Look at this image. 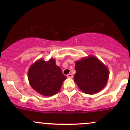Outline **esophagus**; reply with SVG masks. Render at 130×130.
<instances>
[{"mask_svg":"<svg viewBox=\"0 0 130 130\" xmlns=\"http://www.w3.org/2000/svg\"><path fill=\"white\" fill-rule=\"evenodd\" d=\"M67 77H68V78H72V77H73L72 74H71V73L68 74H67Z\"/></svg>","mask_w":130,"mask_h":130,"instance_id":"obj_1","label":"esophagus"}]
</instances>
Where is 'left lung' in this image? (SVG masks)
<instances>
[{
    "mask_svg": "<svg viewBox=\"0 0 130 130\" xmlns=\"http://www.w3.org/2000/svg\"><path fill=\"white\" fill-rule=\"evenodd\" d=\"M74 80L83 93L95 94L105 86L109 70L101 60L93 56L82 58L75 62Z\"/></svg>",
    "mask_w": 130,
    "mask_h": 130,
    "instance_id": "1",
    "label": "left lung"
}]
</instances>
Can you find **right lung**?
<instances>
[{"label":"right lung","instance_id":"right-lung-1","mask_svg":"<svg viewBox=\"0 0 130 130\" xmlns=\"http://www.w3.org/2000/svg\"><path fill=\"white\" fill-rule=\"evenodd\" d=\"M28 78L32 88L41 95L50 96L60 90L67 77L51 58L48 61L40 58L28 69Z\"/></svg>","mask_w":130,"mask_h":130}]
</instances>
